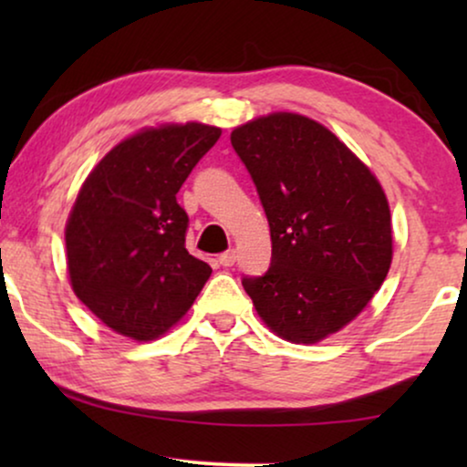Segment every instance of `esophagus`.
<instances>
[{
    "label": "esophagus",
    "mask_w": 467,
    "mask_h": 467,
    "mask_svg": "<svg viewBox=\"0 0 467 467\" xmlns=\"http://www.w3.org/2000/svg\"><path fill=\"white\" fill-rule=\"evenodd\" d=\"M219 264L223 267H232L235 264V251H234V248H232V251L219 254Z\"/></svg>",
    "instance_id": "34e87169"
}]
</instances>
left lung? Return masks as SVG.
<instances>
[{
  "label": "left lung",
  "instance_id": "obj_1",
  "mask_svg": "<svg viewBox=\"0 0 467 467\" xmlns=\"http://www.w3.org/2000/svg\"><path fill=\"white\" fill-rule=\"evenodd\" d=\"M272 235V264L242 286L274 334L315 344L340 331L385 283L391 213L380 182L327 127L274 112L232 131Z\"/></svg>",
  "mask_w": 467,
  "mask_h": 467
}]
</instances>
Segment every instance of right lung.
Returning a JSON list of instances; mask_svg holds the SVG:
<instances>
[{
    "label": "right lung",
    "instance_id": "right-lung-1",
    "mask_svg": "<svg viewBox=\"0 0 467 467\" xmlns=\"http://www.w3.org/2000/svg\"><path fill=\"white\" fill-rule=\"evenodd\" d=\"M221 130L161 125L114 146L87 176L66 225L69 283L108 327L149 342L193 306L213 274L184 248L176 193Z\"/></svg>",
    "mask_w": 467,
    "mask_h": 467
}]
</instances>
